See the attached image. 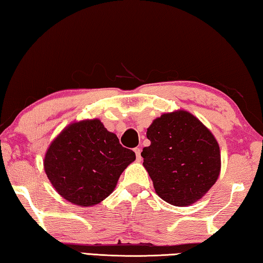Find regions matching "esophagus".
Segmentation results:
<instances>
[{
  "mask_svg": "<svg viewBox=\"0 0 263 263\" xmlns=\"http://www.w3.org/2000/svg\"><path fill=\"white\" fill-rule=\"evenodd\" d=\"M135 153L137 157V161L140 162L141 161V154H140V148H135Z\"/></svg>",
  "mask_w": 263,
  "mask_h": 263,
  "instance_id": "34e87169",
  "label": "esophagus"
}]
</instances>
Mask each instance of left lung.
<instances>
[{
	"mask_svg": "<svg viewBox=\"0 0 263 263\" xmlns=\"http://www.w3.org/2000/svg\"><path fill=\"white\" fill-rule=\"evenodd\" d=\"M141 157L160 198L175 206L201 199L220 174V149L212 132L185 110L162 114L147 128Z\"/></svg>",
	"mask_w": 263,
	"mask_h": 263,
	"instance_id": "left-lung-1",
	"label": "left lung"
}]
</instances>
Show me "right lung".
Returning <instances> with one entry per match:
<instances>
[{
  "mask_svg": "<svg viewBox=\"0 0 263 263\" xmlns=\"http://www.w3.org/2000/svg\"><path fill=\"white\" fill-rule=\"evenodd\" d=\"M136 160L100 119L66 126L48 146L44 169L62 198L79 206L101 203L115 190L119 176Z\"/></svg>",
  "mask_w": 263,
  "mask_h": 263,
  "instance_id": "obj_1",
  "label": "right lung"
}]
</instances>
